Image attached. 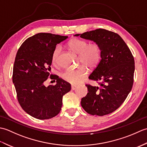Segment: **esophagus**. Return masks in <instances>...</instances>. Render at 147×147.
<instances>
[{
    "label": "esophagus",
    "mask_w": 147,
    "mask_h": 147,
    "mask_svg": "<svg viewBox=\"0 0 147 147\" xmlns=\"http://www.w3.org/2000/svg\"><path fill=\"white\" fill-rule=\"evenodd\" d=\"M77 88V86L75 85H71V89L72 90H74L76 88Z\"/></svg>",
    "instance_id": "1"
}]
</instances>
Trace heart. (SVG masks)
I'll list each match as a JSON object with an SVG mask.
<instances>
[{
    "mask_svg": "<svg viewBox=\"0 0 147 147\" xmlns=\"http://www.w3.org/2000/svg\"><path fill=\"white\" fill-rule=\"evenodd\" d=\"M68 47L76 54H78L80 62L90 69H95L98 65L102 59V49L98 43H88L85 40L74 38L68 43ZM60 48L57 47L53 52V63L57 64ZM82 65L74 69L65 71L61 74V78L65 82L71 84H78L82 82L88 74V69Z\"/></svg>",
    "mask_w": 147,
    "mask_h": 147,
    "instance_id": "heart-1",
    "label": "heart"
}]
</instances>
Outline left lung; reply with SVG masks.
I'll list each match as a JSON object with an SVG mask.
<instances>
[{
  "label": "left lung",
  "instance_id": "8db88e82",
  "mask_svg": "<svg viewBox=\"0 0 147 147\" xmlns=\"http://www.w3.org/2000/svg\"><path fill=\"white\" fill-rule=\"evenodd\" d=\"M79 35L98 43L102 49L101 61L88 78L100 86L86 84L88 92L81 104L93 115L111 114L122 105L133 87L135 60L132 53L123 38L111 31L99 28L74 36Z\"/></svg>",
  "mask_w": 147,
  "mask_h": 147
}]
</instances>
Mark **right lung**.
I'll return each instance as SVG.
<instances>
[{
    "label": "right lung",
    "instance_id": "obj_1",
    "mask_svg": "<svg viewBox=\"0 0 147 147\" xmlns=\"http://www.w3.org/2000/svg\"><path fill=\"white\" fill-rule=\"evenodd\" d=\"M68 36L40 33L27 38L16 55L12 73L19 104L31 116L49 119L61 110L62 96L71 90L70 83L57 75H50L52 55L58 43ZM50 76L56 80L55 86L45 87Z\"/></svg>",
    "mask_w": 147,
    "mask_h": 147
}]
</instances>
